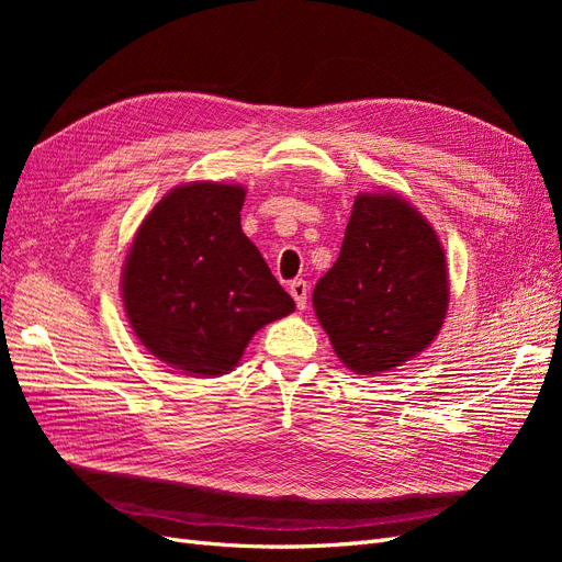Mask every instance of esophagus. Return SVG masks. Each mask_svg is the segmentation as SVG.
Masks as SVG:
<instances>
[{
	"mask_svg": "<svg viewBox=\"0 0 562 562\" xmlns=\"http://www.w3.org/2000/svg\"><path fill=\"white\" fill-rule=\"evenodd\" d=\"M288 291H291V295H293V300H295V304H297V310L307 307V293H310L307 281L295 279L291 285H288Z\"/></svg>",
	"mask_w": 562,
	"mask_h": 562,
	"instance_id": "1",
	"label": "esophagus"
}]
</instances>
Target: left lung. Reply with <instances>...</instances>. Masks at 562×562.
<instances>
[{"label": "left lung", "mask_w": 562, "mask_h": 562, "mask_svg": "<svg viewBox=\"0 0 562 562\" xmlns=\"http://www.w3.org/2000/svg\"><path fill=\"white\" fill-rule=\"evenodd\" d=\"M443 244L394 192L353 199L337 262L314 288V312L356 375H378L427 349L448 314Z\"/></svg>", "instance_id": "left-lung-1"}]
</instances>
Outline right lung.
<instances>
[{"label":"right lung","mask_w":562,"mask_h":562,"mask_svg":"<svg viewBox=\"0 0 562 562\" xmlns=\"http://www.w3.org/2000/svg\"><path fill=\"white\" fill-rule=\"evenodd\" d=\"M244 199L241 184H178L143 220L126 255L131 328L187 375H227L255 333L295 310L241 232Z\"/></svg>","instance_id":"right-lung-1"}]
</instances>
